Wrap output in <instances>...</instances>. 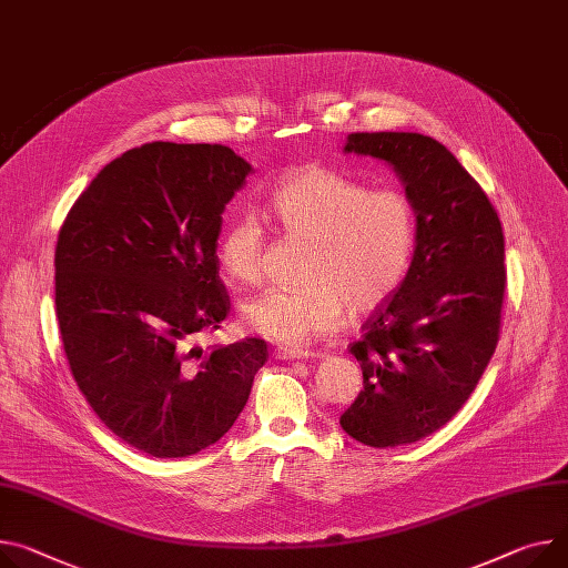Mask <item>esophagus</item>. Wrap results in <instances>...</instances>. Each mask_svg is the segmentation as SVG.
I'll return each mask as SVG.
<instances>
[{
  "instance_id": "1",
  "label": "esophagus",
  "mask_w": 568,
  "mask_h": 568,
  "mask_svg": "<svg viewBox=\"0 0 568 568\" xmlns=\"http://www.w3.org/2000/svg\"><path fill=\"white\" fill-rule=\"evenodd\" d=\"M275 357L282 362H291V359H316L323 357V353H314V351H304V347H295V345H277L275 347Z\"/></svg>"
}]
</instances>
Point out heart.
<instances>
[{"label": "heart", "mask_w": 568, "mask_h": 568, "mask_svg": "<svg viewBox=\"0 0 568 568\" xmlns=\"http://www.w3.org/2000/svg\"><path fill=\"white\" fill-rule=\"evenodd\" d=\"M268 213L288 236L307 239L302 284L273 286L243 304V323L266 338L300 343L325 336L351 314H371L407 280L418 245V211L396 186L307 165L286 172L268 195ZM266 232L250 211L232 217L217 261L239 284L264 273Z\"/></svg>", "instance_id": "b5f03b06"}]
</instances>
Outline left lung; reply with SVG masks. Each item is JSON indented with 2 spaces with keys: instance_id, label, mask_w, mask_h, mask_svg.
Masks as SVG:
<instances>
[{
  "instance_id": "8db88e82",
  "label": "left lung",
  "mask_w": 568,
  "mask_h": 568,
  "mask_svg": "<svg viewBox=\"0 0 568 568\" xmlns=\"http://www.w3.org/2000/svg\"><path fill=\"white\" fill-rule=\"evenodd\" d=\"M343 150L394 165L418 211L407 280L347 345L364 388L338 420L364 446L396 448L444 427L483 377L500 336L505 239L487 193L439 141L357 132Z\"/></svg>"
}]
</instances>
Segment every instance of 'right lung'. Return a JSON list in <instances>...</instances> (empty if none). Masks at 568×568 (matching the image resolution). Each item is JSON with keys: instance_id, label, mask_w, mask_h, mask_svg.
<instances>
[{"instance_id": "add662e5", "label": "right lung", "mask_w": 568, "mask_h": 568, "mask_svg": "<svg viewBox=\"0 0 568 568\" xmlns=\"http://www.w3.org/2000/svg\"><path fill=\"white\" fill-rule=\"evenodd\" d=\"M252 165L225 145L148 143L89 184L57 241V318L100 420L152 457L195 455L234 425L264 338L191 345L230 314L215 247Z\"/></svg>"}]
</instances>
